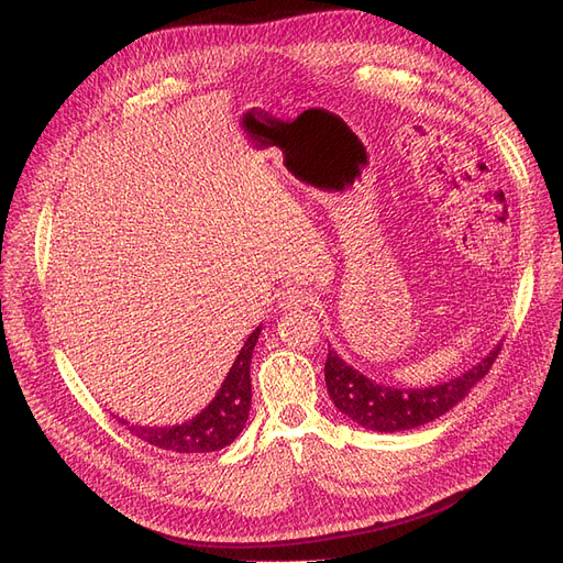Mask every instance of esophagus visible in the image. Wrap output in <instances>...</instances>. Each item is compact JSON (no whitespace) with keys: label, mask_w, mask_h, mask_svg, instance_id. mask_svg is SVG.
<instances>
[{"label":"esophagus","mask_w":563,"mask_h":563,"mask_svg":"<svg viewBox=\"0 0 563 563\" xmlns=\"http://www.w3.org/2000/svg\"><path fill=\"white\" fill-rule=\"evenodd\" d=\"M308 300H310V296H308V291H305V288L286 286L284 291L279 294V308L284 312L286 310H298V308H302V305H308Z\"/></svg>","instance_id":"obj_1"}]
</instances>
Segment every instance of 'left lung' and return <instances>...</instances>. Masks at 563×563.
<instances>
[{
    "label": "left lung",
    "instance_id": "obj_1",
    "mask_svg": "<svg viewBox=\"0 0 563 563\" xmlns=\"http://www.w3.org/2000/svg\"><path fill=\"white\" fill-rule=\"evenodd\" d=\"M498 354L500 345L493 347L486 360L460 373L457 378L449 383L420 389H399L368 380L364 373L354 371L340 360L335 350L329 347L323 376H327L329 397L333 404L356 424L376 432H401L420 428V424H428L439 416L449 413L486 376L493 362L498 360Z\"/></svg>",
    "mask_w": 563,
    "mask_h": 563
}]
</instances>
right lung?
<instances>
[{
    "label": "right lung",
    "instance_id": "obj_1",
    "mask_svg": "<svg viewBox=\"0 0 563 563\" xmlns=\"http://www.w3.org/2000/svg\"><path fill=\"white\" fill-rule=\"evenodd\" d=\"M261 329H255L228 373L225 383L220 385L216 399L190 422L174 424V428H143L129 424L131 434L147 441L162 451L174 453H211L230 446L240 437L249 420L251 408V354L258 343ZM126 424V420H119Z\"/></svg>",
    "mask_w": 563,
    "mask_h": 563
}]
</instances>
